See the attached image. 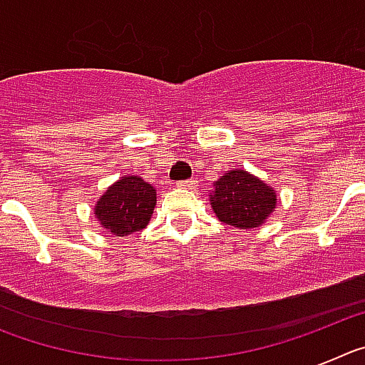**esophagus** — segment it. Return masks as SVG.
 <instances>
[{
    "mask_svg": "<svg viewBox=\"0 0 365 365\" xmlns=\"http://www.w3.org/2000/svg\"><path fill=\"white\" fill-rule=\"evenodd\" d=\"M177 188H182V190H195V188H197V180H193V179L180 180V182H177Z\"/></svg>",
    "mask_w": 365,
    "mask_h": 365,
    "instance_id": "obj_1",
    "label": "esophagus"
}]
</instances>
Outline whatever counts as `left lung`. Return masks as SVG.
<instances>
[{
	"label": "left lung",
	"instance_id": "obj_1",
	"mask_svg": "<svg viewBox=\"0 0 365 365\" xmlns=\"http://www.w3.org/2000/svg\"><path fill=\"white\" fill-rule=\"evenodd\" d=\"M276 190L247 170L232 168L214 182L210 205L225 225L250 230L261 227L276 208Z\"/></svg>",
	"mask_w": 365,
	"mask_h": 365
}]
</instances>
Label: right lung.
<instances>
[{
    "instance_id": "right-lung-1",
    "label": "right lung",
    "mask_w": 365,
    "mask_h": 365,
    "mask_svg": "<svg viewBox=\"0 0 365 365\" xmlns=\"http://www.w3.org/2000/svg\"><path fill=\"white\" fill-rule=\"evenodd\" d=\"M157 205V190L138 175L115 180L95 202V219L108 234L124 237L148 227Z\"/></svg>"
}]
</instances>
